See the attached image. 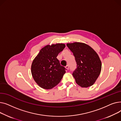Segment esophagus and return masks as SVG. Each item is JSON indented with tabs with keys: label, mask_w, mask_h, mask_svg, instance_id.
Listing matches in <instances>:
<instances>
[{
	"label": "esophagus",
	"mask_w": 121,
	"mask_h": 121,
	"mask_svg": "<svg viewBox=\"0 0 121 121\" xmlns=\"http://www.w3.org/2000/svg\"><path fill=\"white\" fill-rule=\"evenodd\" d=\"M66 68L67 69H69V65H67V66H66Z\"/></svg>",
	"instance_id": "1"
}]
</instances>
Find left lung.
Returning <instances> with one entry per match:
<instances>
[{
    "label": "left lung",
    "instance_id": "1",
    "mask_svg": "<svg viewBox=\"0 0 121 121\" xmlns=\"http://www.w3.org/2000/svg\"><path fill=\"white\" fill-rule=\"evenodd\" d=\"M67 46L73 53L77 62V68L73 73L76 83L87 88L94 84L101 69V63L98 54L89 46L75 42Z\"/></svg>",
    "mask_w": 121,
    "mask_h": 121
}]
</instances>
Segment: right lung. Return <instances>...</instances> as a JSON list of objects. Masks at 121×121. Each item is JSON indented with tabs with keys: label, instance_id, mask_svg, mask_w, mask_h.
Here are the masks:
<instances>
[{
	"label": "right lung",
	"instance_id": "add662e5",
	"mask_svg": "<svg viewBox=\"0 0 121 121\" xmlns=\"http://www.w3.org/2000/svg\"><path fill=\"white\" fill-rule=\"evenodd\" d=\"M65 48V44L47 45L42 48L33 60L31 73L37 84L44 89H50L58 85L66 69L61 66L58 54Z\"/></svg>",
	"mask_w": 121,
	"mask_h": 121
}]
</instances>
